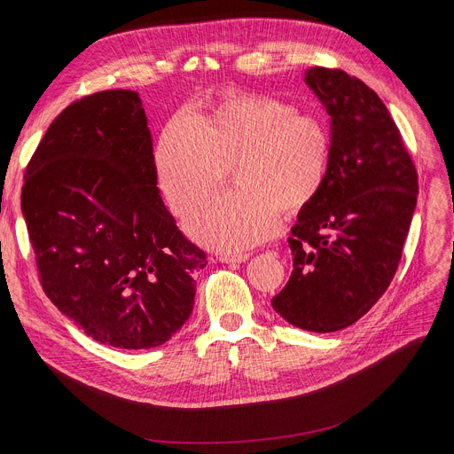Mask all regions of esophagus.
I'll list each match as a JSON object with an SVG mask.
<instances>
[{
    "instance_id": "obj_1",
    "label": "esophagus",
    "mask_w": 454,
    "mask_h": 454,
    "mask_svg": "<svg viewBox=\"0 0 454 454\" xmlns=\"http://www.w3.org/2000/svg\"><path fill=\"white\" fill-rule=\"evenodd\" d=\"M217 259L221 263H228V265H235V263H245V261L250 259V254H239V255H230V254H221L217 255Z\"/></svg>"
}]
</instances>
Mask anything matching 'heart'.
Wrapping results in <instances>:
<instances>
[{"instance_id": "b5f03b06", "label": "heart", "mask_w": 454, "mask_h": 454, "mask_svg": "<svg viewBox=\"0 0 454 454\" xmlns=\"http://www.w3.org/2000/svg\"><path fill=\"white\" fill-rule=\"evenodd\" d=\"M331 161L324 121L269 95H231L206 114L175 119L154 151L158 185L178 217L217 191L226 173L235 193L206 204L187 233L207 248L245 252L278 231L320 193Z\"/></svg>"}]
</instances>
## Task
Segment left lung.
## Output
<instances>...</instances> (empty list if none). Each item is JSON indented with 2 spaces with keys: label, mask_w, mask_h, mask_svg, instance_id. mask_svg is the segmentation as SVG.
I'll return each mask as SVG.
<instances>
[{
  "label": "left lung",
  "mask_w": 454,
  "mask_h": 454,
  "mask_svg": "<svg viewBox=\"0 0 454 454\" xmlns=\"http://www.w3.org/2000/svg\"><path fill=\"white\" fill-rule=\"evenodd\" d=\"M305 82L331 121L320 193L293 226V274L272 298L289 324L333 333L364 317L397 270L418 200V173L399 129L363 81L311 67Z\"/></svg>",
  "instance_id": "1"
}]
</instances>
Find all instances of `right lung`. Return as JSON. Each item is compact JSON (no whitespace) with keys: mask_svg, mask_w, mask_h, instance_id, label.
I'll list each match as a JSON object with an SVG mask.
<instances>
[{"mask_svg":"<svg viewBox=\"0 0 454 454\" xmlns=\"http://www.w3.org/2000/svg\"><path fill=\"white\" fill-rule=\"evenodd\" d=\"M156 184L147 115L132 90L71 103L26 169L21 213L42 289L101 344L156 348L193 311L207 259Z\"/></svg>","mask_w":454,"mask_h":454,"instance_id":"add662e5","label":"right lung"}]
</instances>
